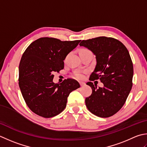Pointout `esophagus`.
<instances>
[{"label":"esophagus","instance_id":"esophagus-1","mask_svg":"<svg viewBox=\"0 0 147 147\" xmlns=\"http://www.w3.org/2000/svg\"><path fill=\"white\" fill-rule=\"evenodd\" d=\"M79 84H80V86H85V84H86L85 82H80Z\"/></svg>","mask_w":147,"mask_h":147}]
</instances>
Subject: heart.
Wrapping results in <instances>:
<instances>
[{
	"mask_svg": "<svg viewBox=\"0 0 147 147\" xmlns=\"http://www.w3.org/2000/svg\"><path fill=\"white\" fill-rule=\"evenodd\" d=\"M86 52H91L87 48H81L79 51V53H86ZM74 77L77 79H82L84 76V72L80 71H76L74 73Z\"/></svg>",
	"mask_w": 147,
	"mask_h": 147,
	"instance_id": "1",
	"label": "heart"
}]
</instances>
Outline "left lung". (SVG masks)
<instances>
[{"label": "left lung", "mask_w": 147, "mask_h": 147, "mask_svg": "<svg viewBox=\"0 0 147 147\" xmlns=\"http://www.w3.org/2000/svg\"><path fill=\"white\" fill-rule=\"evenodd\" d=\"M96 56V65L86 83L92 93L85 100L88 109L100 117H109L119 112L127 100L133 86V65L128 50L112 37H98L82 40L79 44ZM100 79L103 88L92 82Z\"/></svg>", "instance_id": "left-lung-1"}]
</instances>
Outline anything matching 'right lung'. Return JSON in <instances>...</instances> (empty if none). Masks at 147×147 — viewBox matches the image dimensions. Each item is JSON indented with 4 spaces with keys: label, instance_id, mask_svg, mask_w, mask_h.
<instances>
[{
    "label": "right lung",
    "instance_id": "1",
    "mask_svg": "<svg viewBox=\"0 0 147 147\" xmlns=\"http://www.w3.org/2000/svg\"><path fill=\"white\" fill-rule=\"evenodd\" d=\"M80 40L61 41L41 37L26 49L19 65V86L26 104L32 111L44 118L60 113L67 106L71 91L80 88L73 79L54 83V72L64 68L66 56Z\"/></svg>",
    "mask_w": 147,
    "mask_h": 147
}]
</instances>
